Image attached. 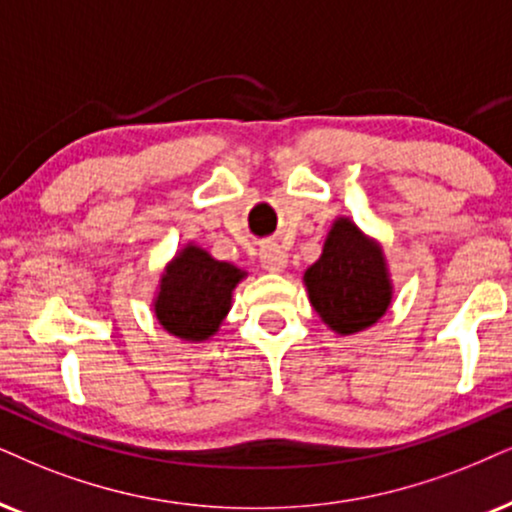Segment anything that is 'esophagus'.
I'll return each instance as SVG.
<instances>
[{
	"label": "esophagus",
	"mask_w": 512,
	"mask_h": 512,
	"mask_svg": "<svg viewBox=\"0 0 512 512\" xmlns=\"http://www.w3.org/2000/svg\"><path fill=\"white\" fill-rule=\"evenodd\" d=\"M260 262L267 271H283L288 267V255L276 243H269L260 250Z\"/></svg>",
	"instance_id": "esophagus-1"
}]
</instances>
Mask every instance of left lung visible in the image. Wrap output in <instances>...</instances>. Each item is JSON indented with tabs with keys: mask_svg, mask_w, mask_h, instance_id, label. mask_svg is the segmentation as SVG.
Masks as SVG:
<instances>
[{
	"mask_svg": "<svg viewBox=\"0 0 512 512\" xmlns=\"http://www.w3.org/2000/svg\"><path fill=\"white\" fill-rule=\"evenodd\" d=\"M304 286L314 312L338 335L371 328L392 302L383 248L349 217L333 222L321 257L304 271Z\"/></svg>",
	"mask_w": 512,
	"mask_h": 512,
	"instance_id": "obj_1",
	"label": "left lung"
}]
</instances>
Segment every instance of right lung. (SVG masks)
Here are the masks:
<instances>
[{
  "label": "right lung",
  "mask_w": 512,
  "mask_h": 512,
  "mask_svg": "<svg viewBox=\"0 0 512 512\" xmlns=\"http://www.w3.org/2000/svg\"><path fill=\"white\" fill-rule=\"evenodd\" d=\"M243 269L219 262L208 250L189 243L167 264L153 300L155 319L174 338L203 342L212 338L231 309V293Z\"/></svg>",
  "instance_id": "add662e5"
}]
</instances>
